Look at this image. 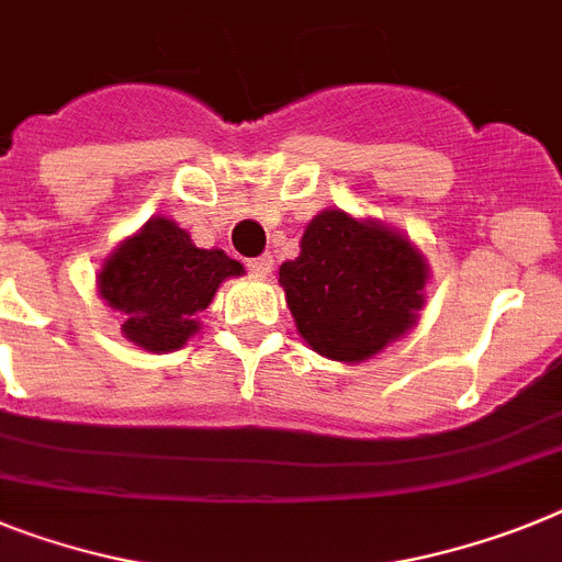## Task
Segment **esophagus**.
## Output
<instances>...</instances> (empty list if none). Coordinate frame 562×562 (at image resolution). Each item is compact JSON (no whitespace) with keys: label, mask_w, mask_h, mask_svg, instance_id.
<instances>
[{"label":"esophagus","mask_w":562,"mask_h":562,"mask_svg":"<svg viewBox=\"0 0 562 562\" xmlns=\"http://www.w3.org/2000/svg\"><path fill=\"white\" fill-rule=\"evenodd\" d=\"M248 271L257 273V277H268V273L273 271V259L268 257V254H262V257L248 259Z\"/></svg>","instance_id":"obj_1"}]
</instances>
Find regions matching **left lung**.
I'll use <instances>...</instances> for the list:
<instances>
[{
  "mask_svg": "<svg viewBox=\"0 0 562 562\" xmlns=\"http://www.w3.org/2000/svg\"><path fill=\"white\" fill-rule=\"evenodd\" d=\"M428 262L403 234L346 211L317 214L280 266L296 331L328 360L362 362L417 325Z\"/></svg>",
  "mask_w": 562,
  "mask_h": 562,
  "instance_id": "1",
  "label": "left lung"
}]
</instances>
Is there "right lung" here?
<instances>
[{"mask_svg": "<svg viewBox=\"0 0 562 562\" xmlns=\"http://www.w3.org/2000/svg\"><path fill=\"white\" fill-rule=\"evenodd\" d=\"M245 268L220 248H196L188 231L154 216L102 262L99 296L122 314V334L145 351H177L200 331L196 314Z\"/></svg>", "mask_w": 562, "mask_h": 562, "instance_id": "1", "label": "right lung"}]
</instances>
